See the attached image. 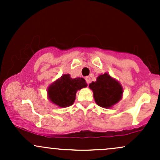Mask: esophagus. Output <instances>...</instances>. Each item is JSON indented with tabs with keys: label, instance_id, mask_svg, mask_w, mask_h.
<instances>
[{
	"label": "esophagus",
	"instance_id": "1",
	"mask_svg": "<svg viewBox=\"0 0 160 160\" xmlns=\"http://www.w3.org/2000/svg\"><path fill=\"white\" fill-rule=\"evenodd\" d=\"M85 80H86V82H87V84H88V85H89V84L90 83V82H91V80H90V77H86Z\"/></svg>",
	"mask_w": 160,
	"mask_h": 160
}]
</instances>
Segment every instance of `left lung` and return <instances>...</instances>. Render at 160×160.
Segmentation results:
<instances>
[{"instance_id": "8db88e82", "label": "left lung", "mask_w": 160, "mask_h": 160, "mask_svg": "<svg viewBox=\"0 0 160 160\" xmlns=\"http://www.w3.org/2000/svg\"><path fill=\"white\" fill-rule=\"evenodd\" d=\"M89 86L93 92L95 103L103 108L113 107L122 97V85L108 73L99 75L96 81L92 82Z\"/></svg>"}]
</instances>
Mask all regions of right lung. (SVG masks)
Listing matches in <instances>:
<instances>
[{
	"instance_id": "1",
	"label": "right lung",
	"mask_w": 160,
	"mask_h": 160,
	"mask_svg": "<svg viewBox=\"0 0 160 160\" xmlns=\"http://www.w3.org/2000/svg\"><path fill=\"white\" fill-rule=\"evenodd\" d=\"M83 78L72 79L70 74H63L47 88V96L52 103L59 108H67L74 104L78 90L86 87Z\"/></svg>"
}]
</instances>
